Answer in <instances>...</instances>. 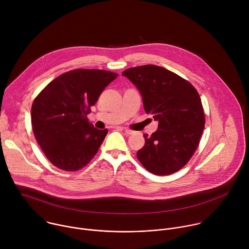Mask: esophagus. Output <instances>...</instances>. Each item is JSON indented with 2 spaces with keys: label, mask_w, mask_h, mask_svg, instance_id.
<instances>
[{
  "label": "esophagus",
  "mask_w": 249,
  "mask_h": 249,
  "mask_svg": "<svg viewBox=\"0 0 249 249\" xmlns=\"http://www.w3.org/2000/svg\"><path fill=\"white\" fill-rule=\"evenodd\" d=\"M124 131H125L126 134H128V135H131V134L134 133V131H132V130H130V129H128V128H124Z\"/></svg>",
  "instance_id": "1"
}]
</instances>
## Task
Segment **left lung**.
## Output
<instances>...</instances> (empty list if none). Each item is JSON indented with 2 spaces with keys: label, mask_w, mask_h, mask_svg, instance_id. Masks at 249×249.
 Returning <instances> with one entry per match:
<instances>
[{
  "label": "left lung",
  "mask_w": 249,
  "mask_h": 249,
  "mask_svg": "<svg viewBox=\"0 0 249 249\" xmlns=\"http://www.w3.org/2000/svg\"><path fill=\"white\" fill-rule=\"evenodd\" d=\"M122 75L140 90L145 111L159 121L152 136L144 135L138 160L157 175L178 171L194 155L205 127L198 91L188 81L156 65L129 68Z\"/></svg>",
  "instance_id": "left-lung-1"
}]
</instances>
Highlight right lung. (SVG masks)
Segmentation results:
<instances>
[{
	"label": "right lung",
	"instance_id": "obj_1",
	"mask_svg": "<svg viewBox=\"0 0 249 249\" xmlns=\"http://www.w3.org/2000/svg\"><path fill=\"white\" fill-rule=\"evenodd\" d=\"M117 76L95 69L69 71L34 98L32 130L42 152L56 167L77 171L95 156L108 131L94 128L87 115Z\"/></svg>",
	"mask_w": 249,
	"mask_h": 249
}]
</instances>
